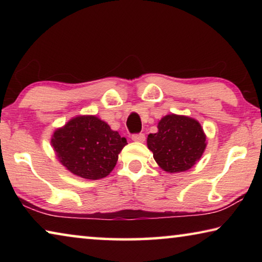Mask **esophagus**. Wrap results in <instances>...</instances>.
I'll use <instances>...</instances> for the list:
<instances>
[{
    "mask_svg": "<svg viewBox=\"0 0 262 262\" xmlns=\"http://www.w3.org/2000/svg\"><path fill=\"white\" fill-rule=\"evenodd\" d=\"M132 140L135 142H143L145 140L144 134H134L132 135Z\"/></svg>",
    "mask_w": 262,
    "mask_h": 262,
    "instance_id": "34e87169",
    "label": "esophagus"
}]
</instances>
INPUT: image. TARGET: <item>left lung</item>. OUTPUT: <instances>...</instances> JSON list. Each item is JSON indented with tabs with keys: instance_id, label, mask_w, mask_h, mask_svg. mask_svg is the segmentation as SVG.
<instances>
[{
	"instance_id": "left-lung-1",
	"label": "left lung",
	"mask_w": 262,
	"mask_h": 262,
	"mask_svg": "<svg viewBox=\"0 0 262 262\" xmlns=\"http://www.w3.org/2000/svg\"><path fill=\"white\" fill-rule=\"evenodd\" d=\"M149 134L147 144L162 170L178 173L189 170L205 151L206 134L199 121L185 115L167 114Z\"/></svg>"
}]
</instances>
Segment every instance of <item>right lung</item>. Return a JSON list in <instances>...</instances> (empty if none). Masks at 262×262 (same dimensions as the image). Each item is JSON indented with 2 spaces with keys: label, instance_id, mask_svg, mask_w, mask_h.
Returning <instances> with one entry per match:
<instances>
[{
  "label": "right lung",
  "instance_id": "1",
  "mask_svg": "<svg viewBox=\"0 0 262 262\" xmlns=\"http://www.w3.org/2000/svg\"><path fill=\"white\" fill-rule=\"evenodd\" d=\"M51 143L68 171L97 180L111 173L127 140L96 115H78L54 132Z\"/></svg>",
  "mask_w": 262,
  "mask_h": 262
}]
</instances>
